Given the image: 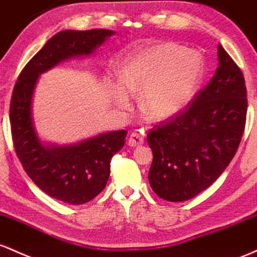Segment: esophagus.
Here are the masks:
<instances>
[{"mask_svg": "<svg viewBox=\"0 0 257 257\" xmlns=\"http://www.w3.org/2000/svg\"><path fill=\"white\" fill-rule=\"evenodd\" d=\"M143 142H144V138L141 136L140 134H137V132H132V134L130 135V138L127 141L130 147L141 146V144H143Z\"/></svg>", "mask_w": 257, "mask_h": 257, "instance_id": "esophagus-1", "label": "esophagus"}]
</instances>
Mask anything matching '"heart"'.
Returning <instances> with one entry per match:
<instances>
[{"label": "heart", "instance_id": "obj_1", "mask_svg": "<svg viewBox=\"0 0 257 257\" xmlns=\"http://www.w3.org/2000/svg\"><path fill=\"white\" fill-rule=\"evenodd\" d=\"M206 74L199 52L176 42H161L138 51L126 60L121 83L114 86L111 100L121 110L131 106V94L140 96V108L153 121L176 116L194 99Z\"/></svg>", "mask_w": 257, "mask_h": 257}]
</instances>
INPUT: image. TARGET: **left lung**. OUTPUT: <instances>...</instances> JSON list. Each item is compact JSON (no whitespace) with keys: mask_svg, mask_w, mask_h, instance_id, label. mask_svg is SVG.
I'll return each instance as SVG.
<instances>
[{"mask_svg":"<svg viewBox=\"0 0 257 257\" xmlns=\"http://www.w3.org/2000/svg\"><path fill=\"white\" fill-rule=\"evenodd\" d=\"M217 59L215 75L192 104L147 136L153 152L148 180L164 200L186 201L209 188L240 143L247 110L244 76L220 43Z\"/></svg>","mask_w":257,"mask_h":257,"instance_id":"1","label":"left lung"}]
</instances>
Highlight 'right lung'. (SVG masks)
I'll return each instance as SVG.
<instances>
[{"label":"right lung","instance_id":"add662e5","mask_svg":"<svg viewBox=\"0 0 257 257\" xmlns=\"http://www.w3.org/2000/svg\"><path fill=\"white\" fill-rule=\"evenodd\" d=\"M114 34L105 29L56 34L25 65L13 90L10 121L20 163L41 191L71 205L87 203L105 188L110 160L123 147L127 132H103L63 146L45 142L34 121V93L40 75L65 60L93 56Z\"/></svg>","mask_w":257,"mask_h":257}]
</instances>
